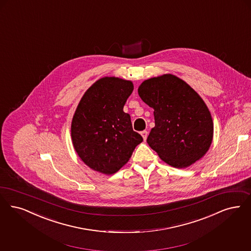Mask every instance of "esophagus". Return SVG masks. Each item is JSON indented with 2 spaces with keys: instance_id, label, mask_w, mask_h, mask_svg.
<instances>
[{
  "instance_id": "obj_1",
  "label": "esophagus",
  "mask_w": 251,
  "mask_h": 251,
  "mask_svg": "<svg viewBox=\"0 0 251 251\" xmlns=\"http://www.w3.org/2000/svg\"><path fill=\"white\" fill-rule=\"evenodd\" d=\"M141 135H142V137H143L144 141L147 140V137H148V131H147V130H143V131H141Z\"/></svg>"
}]
</instances>
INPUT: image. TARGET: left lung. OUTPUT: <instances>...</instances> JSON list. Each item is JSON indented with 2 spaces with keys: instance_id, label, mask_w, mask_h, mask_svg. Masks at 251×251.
Returning a JSON list of instances; mask_svg holds the SVG:
<instances>
[{
  "instance_id": "left-lung-1",
  "label": "left lung",
  "mask_w": 251,
  "mask_h": 251,
  "mask_svg": "<svg viewBox=\"0 0 251 251\" xmlns=\"http://www.w3.org/2000/svg\"><path fill=\"white\" fill-rule=\"evenodd\" d=\"M138 94L154 109L155 127L147 142L162 161L186 168L206 154L213 140V120L205 102L189 84L166 74L144 81Z\"/></svg>"
}]
</instances>
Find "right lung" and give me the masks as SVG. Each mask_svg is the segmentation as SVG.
Segmentation results:
<instances>
[{"label":"right lung","instance_id":"obj_1","mask_svg":"<svg viewBox=\"0 0 251 251\" xmlns=\"http://www.w3.org/2000/svg\"><path fill=\"white\" fill-rule=\"evenodd\" d=\"M133 84L115 76L93 83L75 109L71 125L75 151L90 169L113 175L124 166L143 138L132 130L124 104Z\"/></svg>","mask_w":251,"mask_h":251}]
</instances>
